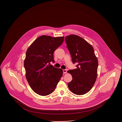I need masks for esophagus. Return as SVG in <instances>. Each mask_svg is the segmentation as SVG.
<instances>
[{"label":"esophagus","instance_id":"obj_1","mask_svg":"<svg viewBox=\"0 0 122 122\" xmlns=\"http://www.w3.org/2000/svg\"><path fill=\"white\" fill-rule=\"evenodd\" d=\"M67 72V70H63V73H66Z\"/></svg>","mask_w":122,"mask_h":122}]
</instances>
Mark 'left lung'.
I'll list each match as a JSON object with an SVG mask.
<instances>
[{
    "label": "left lung",
    "instance_id": "obj_1",
    "mask_svg": "<svg viewBox=\"0 0 122 122\" xmlns=\"http://www.w3.org/2000/svg\"><path fill=\"white\" fill-rule=\"evenodd\" d=\"M67 47L73 63H77V68L67 71L72 77L68 83L70 91L81 95L90 90L97 76L98 61L92 46L80 36L71 35L66 36Z\"/></svg>",
    "mask_w": 122,
    "mask_h": 122
}]
</instances>
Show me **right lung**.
Here are the masks:
<instances>
[{
  "mask_svg": "<svg viewBox=\"0 0 122 122\" xmlns=\"http://www.w3.org/2000/svg\"><path fill=\"white\" fill-rule=\"evenodd\" d=\"M64 39V36L42 35L27 49L24 61L25 77L31 89L39 95L51 94L63 75L61 69L54 67L50 63L55 61L54 52Z\"/></svg>",
  "mask_w": 122,
  "mask_h": 122,
  "instance_id": "right-lung-1",
  "label": "right lung"
}]
</instances>
